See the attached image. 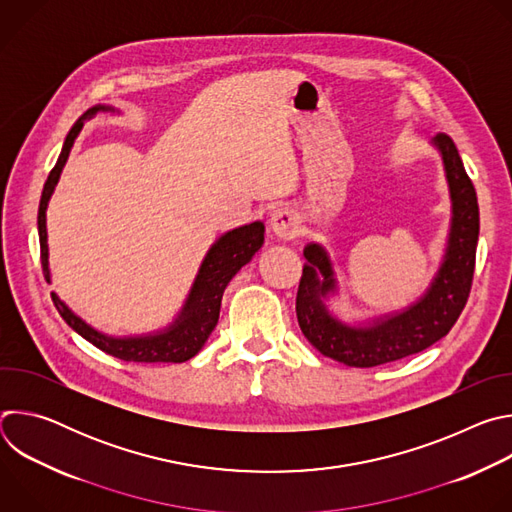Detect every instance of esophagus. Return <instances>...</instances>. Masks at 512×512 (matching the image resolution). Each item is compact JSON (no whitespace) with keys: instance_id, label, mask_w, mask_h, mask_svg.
Returning <instances> with one entry per match:
<instances>
[{"instance_id":"1","label":"esophagus","mask_w":512,"mask_h":512,"mask_svg":"<svg viewBox=\"0 0 512 512\" xmlns=\"http://www.w3.org/2000/svg\"><path fill=\"white\" fill-rule=\"evenodd\" d=\"M269 229L279 239H296L300 235L298 212L289 206H279L269 214Z\"/></svg>"}]
</instances>
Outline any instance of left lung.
<instances>
[{"mask_svg": "<svg viewBox=\"0 0 512 512\" xmlns=\"http://www.w3.org/2000/svg\"><path fill=\"white\" fill-rule=\"evenodd\" d=\"M433 145L442 154L450 184L452 229L444 263L421 300L403 312L377 318L371 326L342 324L322 302L336 291L328 253L318 243L304 249L308 263L296 298L300 328L314 348L348 367H379L425 350L452 330L468 302L480 231L478 198L452 137L437 133Z\"/></svg>", "mask_w": 512, "mask_h": 512, "instance_id": "obj_1", "label": "left lung"}]
</instances>
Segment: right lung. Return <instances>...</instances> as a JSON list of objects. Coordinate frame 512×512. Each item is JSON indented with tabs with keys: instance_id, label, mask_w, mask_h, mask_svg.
Wrapping results in <instances>:
<instances>
[{
	"instance_id": "right-lung-1",
	"label": "right lung",
	"mask_w": 512,
	"mask_h": 512,
	"mask_svg": "<svg viewBox=\"0 0 512 512\" xmlns=\"http://www.w3.org/2000/svg\"><path fill=\"white\" fill-rule=\"evenodd\" d=\"M97 111H115L113 107H93L89 109L72 129L68 131L64 139V148L58 156L56 166L52 168L44 190L40 198L38 208V235H40V257H42V271L46 281H50V269H48V243H46V206L54 192V186L60 178V172L68 160L70 148L75 139L79 137L83 123L87 117L95 115ZM263 223H251L239 229L229 231L218 239L210 251L206 253L200 271L194 279V285L188 294V300L176 318V322L158 334L148 336H135V338H113L107 334L97 332L89 324H85L79 316L72 314L56 294H52V302L62 316V320L79 332L85 340L95 344L99 350L127 360V362H184L190 360L208 340L210 332L214 330L218 322V314H221V300L225 294V287L235 277V273L251 261V257L261 249L263 245Z\"/></svg>"
}]
</instances>
